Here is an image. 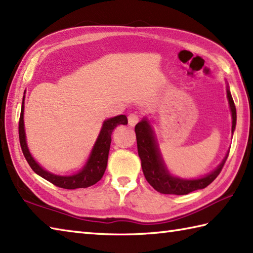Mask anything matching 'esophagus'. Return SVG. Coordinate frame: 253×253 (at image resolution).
Listing matches in <instances>:
<instances>
[{
	"label": "esophagus",
	"instance_id": "1",
	"mask_svg": "<svg viewBox=\"0 0 253 253\" xmlns=\"http://www.w3.org/2000/svg\"><path fill=\"white\" fill-rule=\"evenodd\" d=\"M138 122H139V117H138L137 114H129V115H128V124H129L131 127L135 126Z\"/></svg>",
	"mask_w": 253,
	"mask_h": 253
}]
</instances>
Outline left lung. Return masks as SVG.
Instances as JSON below:
<instances>
[{"mask_svg":"<svg viewBox=\"0 0 253 253\" xmlns=\"http://www.w3.org/2000/svg\"><path fill=\"white\" fill-rule=\"evenodd\" d=\"M227 98H228L232 118L231 132H234L237 122V113L228 85H227ZM135 132L137 138L138 155H139L141 160L143 174H145L146 180L153 189L159 193H162V194L185 195L193 191L205 189L207 185H210L218 176L229 155V151H227L220 165L205 176L191 180L181 179V177L172 175L169 170L167 169L166 163L162 159L159 146H158L155 131L152 130L150 122L147 118H142V121L137 124L135 127Z\"/></svg>","mask_w":253,"mask_h":253,"instance_id":"obj_1","label":"left lung"}]
</instances>
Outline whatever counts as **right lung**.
<instances>
[{
	"mask_svg": "<svg viewBox=\"0 0 253 253\" xmlns=\"http://www.w3.org/2000/svg\"><path fill=\"white\" fill-rule=\"evenodd\" d=\"M24 100L25 95L22 102L21 117H19L18 124V135L24 157L27 160L28 165L31 166L33 171L56 186L67 190L88 187L100 181L104 175V172L106 170L108 152H110L112 141V132L114 128H116L118 125H127V117L125 115H118L104 121L97 139L95 143H94L90 156L87 158V161L82 169L72 175H57L44 170L42 167L39 166L38 162L33 158L32 153L29 152L24 127Z\"/></svg>",
	"mask_w": 253,
	"mask_h": 253,
	"instance_id": "obj_1",
	"label": "right lung"
}]
</instances>
